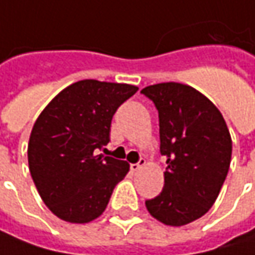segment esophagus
<instances>
[{
  "label": "esophagus",
  "instance_id": "1",
  "mask_svg": "<svg viewBox=\"0 0 255 255\" xmlns=\"http://www.w3.org/2000/svg\"><path fill=\"white\" fill-rule=\"evenodd\" d=\"M144 166H145V160H144V158H141L138 163H134V164H131V172H138V170H141Z\"/></svg>",
  "mask_w": 255,
  "mask_h": 255
}]
</instances>
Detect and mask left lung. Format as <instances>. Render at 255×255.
<instances>
[{
	"label": "left lung",
	"instance_id": "1",
	"mask_svg": "<svg viewBox=\"0 0 255 255\" xmlns=\"http://www.w3.org/2000/svg\"><path fill=\"white\" fill-rule=\"evenodd\" d=\"M141 94L157 108L160 153L167 158L163 190L145 208L161 224L182 227L217 201L230 170L231 134L217 107L189 85L156 83Z\"/></svg>",
	"mask_w": 255,
	"mask_h": 255
}]
</instances>
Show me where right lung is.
<instances>
[{
  "instance_id": "right-lung-1",
  "label": "right lung",
  "mask_w": 255,
  "mask_h": 255,
  "mask_svg": "<svg viewBox=\"0 0 255 255\" xmlns=\"http://www.w3.org/2000/svg\"><path fill=\"white\" fill-rule=\"evenodd\" d=\"M137 91L128 83L85 79L60 91L38 115L28 140V169L57 218L88 224L105 211L129 164L95 150L110 142L114 114Z\"/></svg>"
}]
</instances>
